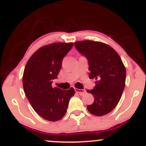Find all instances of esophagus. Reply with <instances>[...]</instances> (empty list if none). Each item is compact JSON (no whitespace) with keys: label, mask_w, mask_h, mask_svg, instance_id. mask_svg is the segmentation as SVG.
<instances>
[{"label":"esophagus","mask_w":146,"mask_h":146,"mask_svg":"<svg viewBox=\"0 0 146 146\" xmlns=\"http://www.w3.org/2000/svg\"><path fill=\"white\" fill-rule=\"evenodd\" d=\"M75 90L76 93H78L80 94V95H83L86 92V90H84V89H78V88H75Z\"/></svg>","instance_id":"1"}]
</instances>
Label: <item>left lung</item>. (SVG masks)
<instances>
[{
    "label": "left lung",
    "instance_id": "left-lung-1",
    "mask_svg": "<svg viewBox=\"0 0 146 146\" xmlns=\"http://www.w3.org/2000/svg\"><path fill=\"white\" fill-rule=\"evenodd\" d=\"M74 45L88 60L89 78L96 81L93 90H86L95 99L87 109L96 116L106 115L116 107L124 89L126 71L121 58L111 46L100 42L78 41Z\"/></svg>",
    "mask_w": 146,
    "mask_h": 146
}]
</instances>
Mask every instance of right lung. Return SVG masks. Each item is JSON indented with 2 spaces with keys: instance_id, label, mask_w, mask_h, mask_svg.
I'll use <instances>...</instances> for the list:
<instances>
[{
  "instance_id": "obj_1",
  "label": "right lung",
  "mask_w": 146,
  "mask_h": 146,
  "mask_svg": "<svg viewBox=\"0 0 146 146\" xmlns=\"http://www.w3.org/2000/svg\"><path fill=\"white\" fill-rule=\"evenodd\" d=\"M73 43L57 42L42 46L31 56L25 66L23 77V88L31 106L44 119L56 121L66 113L68 102L75 90L53 88L62 67L63 58Z\"/></svg>"
}]
</instances>
